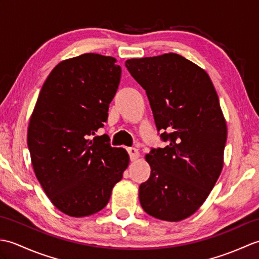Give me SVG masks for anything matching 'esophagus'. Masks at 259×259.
Listing matches in <instances>:
<instances>
[{"label":"esophagus","mask_w":259,"mask_h":259,"mask_svg":"<svg viewBox=\"0 0 259 259\" xmlns=\"http://www.w3.org/2000/svg\"><path fill=\"white\" fill-rule=\"evenodd\" d=\"M126 151L129 153V157H130V160H136L137 158L139 157V151L138 149H136L134 147H130V148H126Z\"/></svg>","instance_id":"1"}]
</instances>
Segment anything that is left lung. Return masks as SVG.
<instances>
[{
    "label": "left lung",
    "mask_w": 259,
    "mask_h": 259,
    "mask_svg": "<svg viewBox=\"0 0 259 259\" xmlns=\"http://www.w3.org/2000/svg\"><path fill=\"white\" fill-rule=\"evenodd\" d=\"M125 67L144 88L160 139L146 156L150 177L139 200L150 216L179 222L197 211L222 172L227 126L209 75L176 53L130 59Z\"/></svg>",
    "instance_id": "left-lung-1"
}]
</instances>
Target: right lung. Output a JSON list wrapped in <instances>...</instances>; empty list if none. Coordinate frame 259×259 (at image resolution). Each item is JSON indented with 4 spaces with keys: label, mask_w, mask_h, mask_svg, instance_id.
Here are the masks:
<instances>
[{
    "label": "right lung",
    "mask_w": 259,
    "mask_h": 259,
    "mask_svg": "<svg viewBox=\"0 0 259 259\" xmlns=\"http://www.w3.org/2000/svg\"><path fill=\"white\" fill-rule=\"evenodd\" d=\"M121 78L115 59L85 53L59 63L38 95L27 130V148L37 180L59 210L72 217L100 211L122 178L129 156L107 135Z\"/></svg>",
    "instance_id": "add662e5"
}]
</instances>
